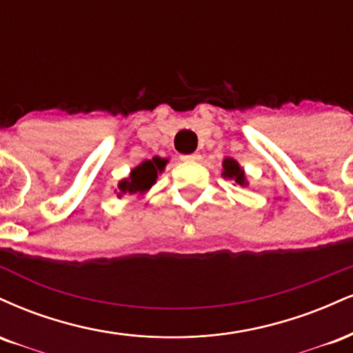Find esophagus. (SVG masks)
Masks as SVG:
<instances>
[{"mask_svg":"<svg viewBox=\"0 0 353 353\" xmlns=\"http://www.w3.org/2000/svg\"><path fill=\"white\" fill-rule=\"evenodd\" d=\"M181 160H183V161H200L201 155H200V153H190V155L181 157Z\"/></svg>","mask_w":353,"mask_h":353,"instance_id":"1","label":"esophagus"}]
</instances>
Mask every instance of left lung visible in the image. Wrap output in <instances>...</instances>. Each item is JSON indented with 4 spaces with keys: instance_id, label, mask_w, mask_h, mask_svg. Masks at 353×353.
<instances>
[{
    "instance_id": "left-lung-1",
    "label": "left lung",
    "mask_w": 353,
    "mask_h": 353,
    "mask_svg": "<svg viewBox=\"0 0 353 353\" xmlns=\"http://www.w3.org/2000/svg\"><path fill=\"white\" fill-rule=\"evenodd\" d=\"M223 178L226 180H231L234 185H241V186H248L250 181H248L246 173H244V168L239 165L238 160L231 159V157H226L223 160V172H221Z\"/></svg>"
}]
</instances>
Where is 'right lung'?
Masks as SVG:
<instances>
[{"label": "right lung", "instance_id": "obj_1", "mask_svg": "<svg viewBox=\"0 0 353 353\" xmlns=\"http://www.w3.org/2000/svg\"><path fill=\"white\" fill-rule=\"evenodd\" d=\"M168 159H161V157H153L152 160H143L142 163L128 173L127 178L117 183V198L123 196H143L153 185L157 183V178L160 173H163L165 167H167Z\"/></svg>", "mask_w": 353, "mask_h": 353}]
</instances>
